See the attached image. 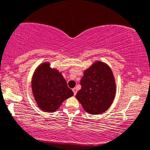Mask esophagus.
I'll use <instances>...</instances> for the list:
<instances>
[{"label":"esophagus","mask_w":150,"mask_h":150,"mask_svg":"<svg viewBox=\"0 0 150 150\" xmlns=\"http://www.w3.org/2000/svg\"><path fill=\"white\" fill-rule=\"evenodd\" d=\"M72 91H73L74 94V96H75L76 94V93H77V88H74L73 89H72Z\"/></svg>","instance_id":"obj_1"}]
</instances>
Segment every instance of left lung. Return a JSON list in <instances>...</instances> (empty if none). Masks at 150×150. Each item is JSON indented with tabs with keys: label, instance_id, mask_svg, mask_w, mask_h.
Here are the masks:
<instances>
[{
	"label": "left lung",
	"instance_id": "1",
	"mask_svg": "<svg viewBox=\"0 0 150 150\" xmlns=\"http://www.w3.org/2000/svg\"><path fill=\"white\" fill-rule=\"evenodd\" d=\"M81 88L76 98L83 108L91 115L103 113L111 105L115 96L116 84L112 70L104 62L96 61L84 71Z\"/></svg>",
	"mask_w": 150,
	"mask_h": 150
}]
</instances>
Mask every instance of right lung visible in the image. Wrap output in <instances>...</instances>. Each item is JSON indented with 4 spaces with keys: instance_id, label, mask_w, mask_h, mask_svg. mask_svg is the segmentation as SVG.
I'll list each match as a JSON object with an SVG mask.
<instances>
[{
    "instance_id": "obj_1",
    "label": "right lung",
    "mask_w": 150,
    "mask_h": 150,
    "mask_svg": "<svg viewBox=\"0 0 150 150\" xmlns=\"http://www.w3.org/2000/svg\"><path fill=\"white\" fill-rule=\"evenodd\" d=\"M32 90L38 107L45 112L56 111L63 101L74 95L61 72L49 62L39 65L32 79Z\"/></svg>"
}]
</instances>
